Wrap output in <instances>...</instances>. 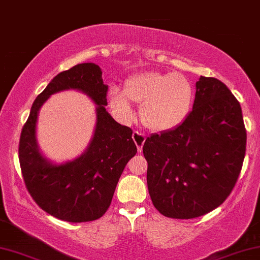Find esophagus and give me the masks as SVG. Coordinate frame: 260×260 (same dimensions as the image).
Segmentation results:
<instances>
[{"mask_svg":"<svg viewBox=\"0 0 260 260\" xmlns=\"http://www.w3.org/2000/svg\"><path fill=\"white\" fill-rule=\"evenodd\" d=\"M133 139H134L136 145H137L138 152L141 153L143 151V145H144V143H145L146 136L142 133H139V131H135V133L133 134Z\"/></svg>","mask_w":260,"mask_h":260,"instance_id":"obj_1","label":"esophagus"}]
</instances>
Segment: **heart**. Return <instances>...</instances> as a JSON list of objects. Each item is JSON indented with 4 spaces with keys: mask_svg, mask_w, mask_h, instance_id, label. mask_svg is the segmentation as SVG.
<instances>
[{
    "mask_svg": "<svg viewBox=\"0 0 260 260\" xmlns=\"http://www.w3.org/2000/svg\"><path fill=\"white\" fill-rule=\"evenodd\" d=\"M110 102L122 117L134 116L131 102L142 103L141 119L147 129L165 131L183 122L189 113L193 88L180 73L144 72L126 80L124 90L113 86Z\"/></svg>",
    "mask_w": 260,
    "mask_h": 260,
    "instance_id": "1",
    "label": "heart"
}]
</instances>
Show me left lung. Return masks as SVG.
Wrapping results in <instances>:
<instances>
[{"label": "left lung", "mask_w": 260, "mask_h": 260, "mask_svg": "<svg viewBox=\"0 0 260 260\" xmlns=\"http://www.w3.org/2000/svg\"><path fill=\"white\" fill-rule=\"evenodd\" d=\"M245 150L237 99L219 80L200 77L193 110L181 124L144 143L155 209L166 217L189 219L217 208L236 185Z\"/></svg>", "instance_id": "left-lung-1"}]
</instances>
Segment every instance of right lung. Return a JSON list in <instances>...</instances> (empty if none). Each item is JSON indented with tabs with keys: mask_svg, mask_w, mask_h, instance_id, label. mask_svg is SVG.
Wrapping results in <instances>:
<instances>
[{
	"mask_svg": "<svg viewBox=\"0 0 260 260\" xmlns=\"http://www.w3.org/2000/svg\"><path fill=\"white\" fill-rule=\"evenodd\" d=\"M79 89L97 103V126L86 152L73 162L53 166L39 152L35 142L38 111L49 95ZM108 86L91 62L78 63L55 75L35 100L19 138L18 157L23 180L34 201L47 214L66 222H89L105 215L127 161L137 153L133 130L106 111Z\"/></svg>",
	"mask_w": 260,
	"mask_h": 260,
	"instance_id": "right-lung-1",
	"label": "right lung"
}]
</instances>
